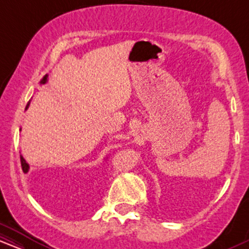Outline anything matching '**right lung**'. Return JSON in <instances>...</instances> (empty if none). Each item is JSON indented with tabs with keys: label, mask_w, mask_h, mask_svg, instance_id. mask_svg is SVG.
<instances>
[{
	"label": "right lung",
	"mask_w": 249,
	"mask_h": 249,
	"mask_svg": "<svg viewBox=\"0 0 249 249\" xmlns=\"http://www.w3.org/2000/svg\"><path fill=\"white\" fill-rule=\"evenodd\" d=\"M47 81H48V76L45 75L44 77H43L42 81L39 82V83H41V84H44V83H47ZM28 107H29V103H28V105H27V107H25V110H27ZM21 165H22V168H28V167H29V165L27 164V161H25V159L22 156H21Z\"/></svg>",
	"instance_id": "1"
}]
</instances>
